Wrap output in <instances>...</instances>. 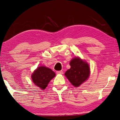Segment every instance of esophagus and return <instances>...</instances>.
Instances as JSON below:
<instances>
[{
  "instance_id": "34e87169",
  "label": "esophagus",
  "mask_w": 120,
  "mask_h": 120,
  "mask_svg": "<svg viewBox=\"0 0 120 120\" xmlns=\"http://www.w3.org/2000/svg\"><path fill=\"white\" fill-rule=\"evenodd\" d=\"M56 74H63V71L62 70H61V71H56Z\"/></svg>"
}]
</instances>
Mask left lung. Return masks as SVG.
Segmentation results:
<instances>
[{"instance_id":"8db88e82","label":"left lung","mask_w":120,"mask_h":120,"mask_svg":"<svg viewBox=\"0 0 120 120\" xmlns=\"http://www.w3.org/2000/svg\"><path fill=\"white\" fill-rule=\"evenodd\" d=\"M70 68L65 72L69 82L75 87H78L88 78L90 70L88 64L79 58H75L70 62Z\"/></svg>"}]
</instances>
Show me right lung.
<instances>
[{
  "mask_svg": "<svg viewBox=\"0 0 120 120\" xmlns=\"http://www.w3.org/2000/svg\"><path fill=\"white\" fill-rule=\"evenodd\" d=\"M56 74L51 69L45 67H39L34 71L32 78L35 85L42 89L47 87L50 81L55 77Z\"/></svg>",
  "mask_w": 120,
  "mask_h": 120,
  "instance_id": "obj_1",
  "label": "right lung"
}]
</instances>
